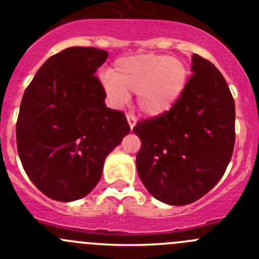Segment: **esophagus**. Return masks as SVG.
<instances>
[{
	"label": "esophagus",
	"mask_w": 259,
	"mask_h": 259,
	"mask_svg": "<svg viewBox=\"0 0 259 259\" xmlns=\"http://www.w3.org/2000/svg\"><path fill=\"white\" fill-rule=\"evenodd\" d=\"M126 118H127V122H129L130 127H134L135 124H137V118H135L134 115H132V113H126Z\"/></svg>",
	"instance_id": "obj_1"
}]
</instances>
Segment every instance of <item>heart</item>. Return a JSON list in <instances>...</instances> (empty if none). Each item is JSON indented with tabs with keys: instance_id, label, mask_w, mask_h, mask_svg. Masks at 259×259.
Instances as JSON below:
<instances>
[{
	"instance_id": "heart-1",
	"label": "heart",
	"mask_w": 259,
	"mask_h": 259,
	"mask_svg": "<svg viewBox=\"0 0 259 259\" xmlns=\"http://www.w3.org/2000/svg\"><path fill=\"white\" fill-rule=\"evenodd\" d=\"M188 69L181 60L165 55H138L120 59L115 72L103 76V85L111 100L121 105L129 93L138 94V106L151 117L172 108L187 84Z\"/></svg>"
}]
</instances>
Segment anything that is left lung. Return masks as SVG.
Listing matches in <instances>:
<instances>
[{
    "mask_svg": "<svg viewBox=\"0 0 259 259\" xmlns=\"http://www.w3.org/2000/svg\"><path fill=\"white\" fill-rule=\"evenodd\" d=\"M193 75L163 115L138 121L137 170L156 199L185 206L224 176L235 144V103L216 66L193 55Z\"/></svg>",
    "mask_w": 259,
    "mask_h": 259,
    "instance_id": "left-lung-1",
    "label": "left lung"
}]
</instances>
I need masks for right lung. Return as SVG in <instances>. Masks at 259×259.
I'll return each mask as SVG.
<instances>
[{"label": "right lung", "instance_id": "right-lung-1", "mask_svg": "<svg viewBox=\"0 0 259 259\" xmlns=\"http://www.w3.org/2000/svg\"><path fill=\"white\" fill-rule=\"evenodd\" d=\"M107 57L94 47L66 48L40 66L24 92L18 153L26 175L51 199L71 202L91 193L107 154L130 132L125 113L106 107L94 75Z\"/></svg>", "mask_w": 259, "mask_h": 259}]
</instances>
